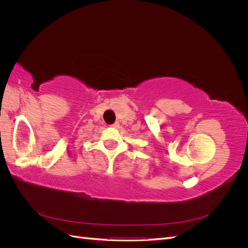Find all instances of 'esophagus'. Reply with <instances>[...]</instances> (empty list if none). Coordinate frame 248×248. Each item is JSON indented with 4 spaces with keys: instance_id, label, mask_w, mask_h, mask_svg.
Listing matches in <instances>:
<instances>
[{
    "instance_id": "esophagus-1",
    "label": "esophagus",
    "mask_w": 248,
    "mask_h": 248,
    "mask_svg": "<svg viewBox=\"0 0 248 248\" xmlns=\"http://www.w3.org/2000/svg\"><path fill=\"white\" fill-rule=\"evenodd\" d=\"M111 126H112V127H118V126H119V123L116 122V123H114V124H111Z\"/></svg>"
}]
</instances>
